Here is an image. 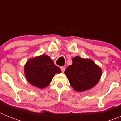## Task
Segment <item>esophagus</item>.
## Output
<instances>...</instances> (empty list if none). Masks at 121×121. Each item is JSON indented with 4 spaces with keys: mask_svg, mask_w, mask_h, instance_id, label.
I'll use <instances>...</instances> for the list:
<instances>
[{
    "mask_svg": "<svg viewBox=\"0 0 121 121\" xmlns=\"http://www.w3.org/2000/svg\"><path fill=\"white\" fill-rule=\"evenodd\" d=\"M60 69H61L62 72L64 73V71H65V67H60Z\"/></svg>",
    "mask_w": 121,
    "mask_h": 121,
    "instance_id": "1",
    "label": "esophagus"
}]
</instances>
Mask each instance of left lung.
Returning a JSON list of instances; mask_svg holds the SVG:
<instances>
[{"instance_id": "8db88e82", "label": "left lung", "mask_w": 121, "mask_h": 121, "mask_svg": "<svg viewBox=\"0 0 121 121\" xmlns=\"http://www.w3.org/2000/svg\"><path fill=\"white\" fill-rule=\"evenodd\" d=\"M72 61L64 73L74 90L82 92L92 88L99 82L102 70L93 60L76 56Z\"/></svg>"}]
</instances>
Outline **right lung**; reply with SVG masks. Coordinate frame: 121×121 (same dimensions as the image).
I'll use <instances>...</instances> for the list:
<instances>
[{
  "label": "right lung",
  "instance_id": "1",
  "mask_svg": "<svg viewBox=\"0 0 121 121\" xmlns=\"http://www.w3.org/2000/svg\"><path fill=\"white\" fill-rule=\"evenodd\" d=\"M59 67L55 65L53 60L46 54L28 59L24 65L26 79L37 88H45L56 73H60Z\"/></svg>",
  "mask_w": 121,
  "mask_h": 121
}]
</instances>
